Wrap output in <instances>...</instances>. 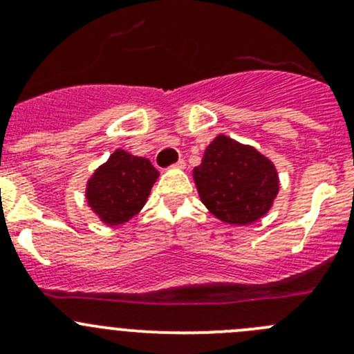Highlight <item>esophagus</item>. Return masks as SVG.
Masks as SVG:
<instances>
[{"label":"esophagus","instance_id":"1","mask_svg":"<svg viewBox=\"0 0 354 354\" xmlns=\"http://www.w3.org/2000/svg\"><path fill=\"white\" fill-rule=\"evenodd\" d=\"M185 164H187V162H185L183 159H180V160H176V162H174V164H171V167H178V169H183Z\"/></svg>","mask_w":354,"mask_h":354}]
</instances>
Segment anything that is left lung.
Instances as JSON below:
<instances>
[{
  "mask_svg": "<svg viewBox=\"0 0 354 354\" xmlns=\"http://www.w3.org/2000/svg\"><path fill=\"white\" fill-rule=\"evenodd\" d=\"M194 178L207 209L217 219L240 226L267 214L279 190L274 164L224 135L207 147Z\"/></svg>",
  "mask_w": 354,
  "mask_h": 354,
  "instance_id": "1",
  "label": "left lung"
}]
</instances>
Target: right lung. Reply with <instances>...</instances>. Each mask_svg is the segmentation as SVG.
I'll list each match as a JSON object with an SVG mask.
<instances>
[{
	"instance_id": "obj_1",
	"label": "right lung",
	"mask_w": 354,
	"mask_h": 354,
	"mask_svg": "<svg viewBox=\"0 0 354 354\" xmlns=\"http://www.w3.org/2000/svg\"><path fill=\"white\" fill-rule=\"evenodd\" d=\"M157 176L149 159L116 151L88 181V205L109 226L127 223L144 207Z\"/></svg>"
}]
</instances>
